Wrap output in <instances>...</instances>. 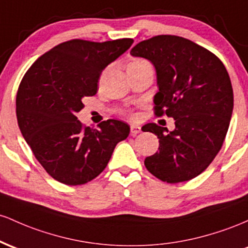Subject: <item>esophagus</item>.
<instances>
[{
    "label": "esophagus",
    "mask_w": 248,
    "mask_h": 248,
    "mask_svg": "<svg viewBox=\"0 0 248 248\" xmlns=\"http://www.w3.org/2000/svg\"><path fill=\"white\" fill-rule=\"evenodd\" d=\"M130 130H131V135L132 136H136L137 133L141 131L140 126H139V125H136V124H131V126H130Z\"/></svg>",
    "instance_id": "obj_1"
}]
</instances>
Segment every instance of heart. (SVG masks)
<instances>
[{"label":"heart","mask_w":248,"mask_h":248,"mask_svg":"<svg viewBox=\"0 0 248 248\" xmlns=\"http://www.w3.org/2000/svg\"><path fill=\"white\" fill-rule=\"evenodd\" d=\"M141 63H146V61L139 60V58H137V60L131 61V62L129 63V65H137V64H141ZM129 65H127V66H129Z\"/></svg>","instance_id":"heart-1"}]
</instances>
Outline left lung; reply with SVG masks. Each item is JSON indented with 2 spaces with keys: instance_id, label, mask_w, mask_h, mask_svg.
I'll list each match as a JSON object with an SVG mask.
<instances>
[{
  "instance_id": "1",
  "label": "left lung",
  "mask_w": 248,
  "mask_h": 248,
  "mask_svg": "<svg viewBox=\"0 0 248 248\" xmlns=\"http://www.w3.org/2000/svg\"><path fill=\"white\" fill-rule=\"evenodd\" d=\"M130 54L155 65L159 89L155 115L171 117L176 125L173 131L155 123L141 127L159 138V151L145 158V168L170 184L193 179L212 163L229 130V72L216 55L180 36H155L136 44Z\"/></svg>"
}]
</instances>
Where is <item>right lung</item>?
<instances>
[{"mask_svg":"<svg viewBox=\"0 0 248 248\" xmlns=\"http://www.w3.org/2000/svg\"><path fill=\"white\" fill-rule=\"evenodd\" d=\"M132 43V38L63 42L38 57L22 78L16 96L19 130L57 182L82 185L94 179L129 136L124 122L109 119L90 129L76 113L84 108V97L97 93L102 71Z\"/></svg>","mask_w":248,"mask_h":248,"instance_id":"right-lung-1","label":"right lung"}]
</instances>
